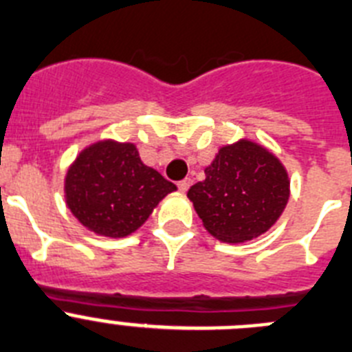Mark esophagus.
<instances>
[{"mask_svg": "<svg viewBox=\"0 0 352 352\" xmlns=\"http://www.w3.org/2000/svg\"><path fill=\"white\" fill-rule=\"evenodd\" d=\"M189 186H191V179H184L177 184V187H179L180 192H186L187 189H189Z\"/></svg>", "mask_w": 352, "mask_h": 352, "instance_id": "34e87169", "label": "esophagus"}]
</instances>
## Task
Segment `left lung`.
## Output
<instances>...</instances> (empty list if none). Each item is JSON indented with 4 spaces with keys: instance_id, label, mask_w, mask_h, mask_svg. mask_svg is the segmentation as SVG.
I'll use <instances>...</instances> for the list:
<instances>
[{
    "instance_id": "left-lung-1",
    "label": "left lung",
    "mask_w": 352,
    "mask_h": 352,
    "mask_svg": "<svg viewBox=\"0 0 352 352\" xmlns=\"http://www.w3.org/2000/svg\"><path fill=\"white\" fill-rule=\"evenodd\" d=\"M205 175L187 191V198L206 231L226 243L264 234L290 198V180L281 161L252 140L221 147Z\"/></svg>"
}]
</instances>
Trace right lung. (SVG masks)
Returning a JSON list of instances; mask_svg holds the SVG:
<instances>
[{
  "mask_svg": "<svg viewBox=\"0 0 352 352\" xmlns=\"http://www.w3.org/2000/svg\"><path fill=\"white\" fill-rule=\"evenodd\" d=\"M175 189V184L144 165L135 144L114 140H100L81 151L64 184L72 215L107 238L135 232Z\"/></svg>",
  "mask_w": 352,
  "mask_h": 352,
  "instance_id": "obj_1",
  "label": "right lung"
}]
</instances>
